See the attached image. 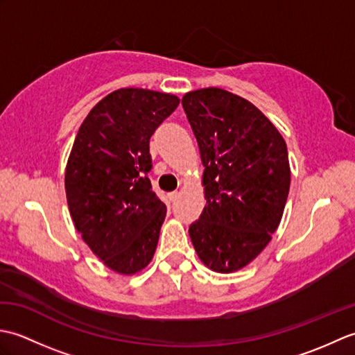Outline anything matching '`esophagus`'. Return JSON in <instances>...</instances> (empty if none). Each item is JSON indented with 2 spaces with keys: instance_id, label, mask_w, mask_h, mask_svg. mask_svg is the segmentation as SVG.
Masks as SVG:
<instances>
[{
  "instance_id": "esophagus-1",
  "label": "esophagus",
  "mask_w": 355,
  "mask_h": 355,
  "mask_svg": "<svg viewBox=\"0 0 355 355\" xmlns=\"http://www.w3.org/2000/svg\"><path fill=\"white\" fill-rule=\"evenodd\" d=\"M168 197H169V201H175L178 197H180V193L175 191V192H171L169 195H168Z\"/></svg>"
}]
</instances>
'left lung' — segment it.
Wrapping results in <instances>:
<instances>
[{"label":"left lung","instance_id":"1","mask_svg":"<svg viewBox=\"0 0 355 355\" xmlns=\"http://www.w3.org/2000/svg\"><path fill=\"white\" fill-rule=\"evenodd\" d=\"M182 105L205 166L206 207L189 235L209 268L232 273L281 223L291 177L285 140L253 103L225 89L191 92Z\"/></svg>","mask_w":355,"mask_h":355}]
</instances>
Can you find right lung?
I'll list each match as a JSON object with an SVG mask.
<instances>
[{
    "label": "right lung",
    "mask_w": 355,
    "mask_h": 355,
    "mask_svg": "<svg viewBox=\"0 0 355 355\" xmlns=\"http://www.w3.org/2000/svg\"><path fill=\"white\" fill-rule=\"evenodd\" d=\"M177 96L120 88L89 111L65 169L78 232L111 270L134 275L154 256L166 205L153 192L149 139L178 107Z\"/></svg>",
    "instance_id": "obj_1"
}]
</instances>
